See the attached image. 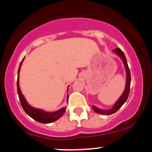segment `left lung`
<instances>
[{
    "mask_svg": "<svg viewBox=\"0 0 152 152\" xmlns=\"http://www.w3.org/2000/svg\"><path fill=\"white\" fill-rule=\"evenodd\" d=\"M113 52L117 55L119 57H120V58L122 60V62L124 64V66L125 68V72H126V84H125V91L122 93V94L118 99V100L116 102V103L114 104L113 107L112 109H108V110H104V109H99L98 107H95V106H92L93 109L96 113L101 114V115H112V114L115 113L118 109H120V107L125 104V102H126L127 99H128L129 93H130V81H131V77H130V69H129L128 62H127L126 58H125V54L122 52V50L120 48H115V50H113Z\"/></svg>",
    "mask_w": 152,
    "mask_h": 152,
    "instance_id": "left-lung-1",
    "label": "left lung"
}]
</instances>
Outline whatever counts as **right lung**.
Masks as SVG:
<instances>
[{"label":"right lung","mask_w":152,"mask_h":152,"mask_svg":"<svg viewBox=\"0 0 152 152\" xmlns=\"http://www.w3.org/2000/svg\"><path fill=\"white\" fill-rule=\"evenodd\" d=\"M24 58L22 61H21L20 65L19 66V70H18V77H17V92L18 95H19V99L20 101L21 105H22V108L24 110V112L27 114L30 117L36 120L37 122H40V123L47 124L50 123V122H55L56 120H58L60 117L62 116L64 112H66V107H63V108L60 109L59 110L53 112H45V111L42 110V109H39L34 108V107H31L30 104L27 102V101L24 99V96L22 95V92H21L20 87H19V71H20L21 66L22 64V61H24ZM68 91V90H67ZM68 97L69 96L67 95L66 97V101L68 102Z\"/></svg>","instance_id":"obj_1"}]
</instances>
